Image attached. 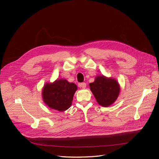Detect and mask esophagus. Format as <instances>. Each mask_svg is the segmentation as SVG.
Returning <instances> with one entry per match:
<instances>
[{
    "label": "esophagus",
    "instance_id": "34e87169",
    "mask_svg": "<svg viewBox=\"0 0 159 159\" xmlns=\"http://www.w3.org/2000/svg\"><path fill=\"white\" fill-rule=\"evenodd\" d=\"M78 86H79L80 88H81L85 89V88H86V84H85V83H84V82H83V83H80V84H79Z\"/></svg>",
    "mask_w": 159,
    "mask_h": 159
}]
</instances>
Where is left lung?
I'll list each match as a JSON object with an SVG mask.
<instances>
[{
    "instance_id": "left-lung-1",
    "label": "left lung",
    "mask_w": 159,
    "mask_h": 159,
    "mask_svg": "<svg viewBox=\"0 0 159 159\" xmlns=\"http://www.w3.org/2000/svg\"><path fill=\"white\" fill-rule=\"evenodd\" d=\"M90 90L96 101L102 107H109L117 100L120 92L118 81L103 75L95 77L93 83L89 84Z\"/></svg>"
}]
</instances>
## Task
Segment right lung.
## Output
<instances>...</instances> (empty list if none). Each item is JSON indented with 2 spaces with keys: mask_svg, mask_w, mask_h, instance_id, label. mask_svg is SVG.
I'll list each match as a JSON object with an SVG mask.
<instances>
[{
  "mask_svg": "<svg viewBox=\"0 0 159 159\" xmlns=\"http://www.w3.org/2000/svg\"><path fill=\"white\" fill-rule=\"evenodd\" d=\"M77 85L66 79H57L46 83L42 91L43 102L50 109L64 111L70 107Z\"/></svg>",
  "mask_w": 159,
  "mask_h": 159,
  "instance_id": "1",
  "label": "right lung"
}]
</instances>
